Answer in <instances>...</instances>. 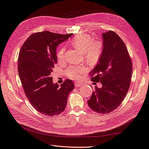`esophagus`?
<instances>
[{"label":"esophagus","mask_w":149,"mask_h":149,"mask_svg":"<svg viewBox=\"0 0 149 149\" xmlns=\"http://www.w3.org/2000/svg\"><path fill=\"white\" fill-rule=\"evenodd\" d=\"M74 85L76 87H79V86H82L83 84L79 83V82H76V83H74Z\"/></svg>","instance_id":"esophagus-1"}]
</instances>
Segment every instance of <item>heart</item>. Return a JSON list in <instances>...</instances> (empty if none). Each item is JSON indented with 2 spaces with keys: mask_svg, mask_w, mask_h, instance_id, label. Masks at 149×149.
I'll return each instance as SVG.
<instances>
[{
  "mask_svg": "<svg viewBox=\"0 0 149 149\" xmlns=\"http://www.w3.org/2000/svg\"><path fill=\"white\" fill-rule=\"evenodd\" d=\"M71 45L76 50L84 54V57L90 61L95 62L100 58L103 51V43L101 40H93L91 36L82 33L71 40ZM66 48L61 46L57 52V58L59 62L65 59ZM86 70L84 66H70L66 70V75L71 79H78L83 71Z\"/></svg>",
  "mask_w": 149,
  "mask_h": 149,
  "instance_id": "obj_1",
  "label": "heart"
}]
</instances>
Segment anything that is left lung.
Returning a JSON list of instances; mask_svg holds the SVG:
<instances>
[{
    "instance_id": "obj_1",
    "label": "left lung",
    "mask_w": 149,
    "mask_h": 149,
    "mask_svg": "<svg viewBox=\"0 0 149 149\" xmlns=\"http://www.w3.org/2000/svg\"><path fill=\"white\" fill-rule=\"evenodd\" d=\"M103 51L94 70L91 80L100 82L101 88L95 87L88 106L98 113H110L118 108L129 90L132 63L122 39L112 31L102 34Z\"/></svg>"
}]
</instances>
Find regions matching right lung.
I'll use <instances>...</instances> for the list:
<instances>
[{
    "instance_id": "right-lung-1",
    "label": "right lung",
    "mask_w": 149,
    "mask_h": 149,
    "mask_svg": "<svg viewBox=\"0 0 149 149\" xmlns=\"http://www.w3.org/2000/svg\"><path fill=\"white\" fill-rule=\"evenodd\" d=\"M72 35L36 33L26 40L19 52L18 73L26 97L36 110L47 116L65 110L68 95L74 88L71 79L59 86L51 76L57 63L56 47Z\"/></svg>"
}]
</instances>
